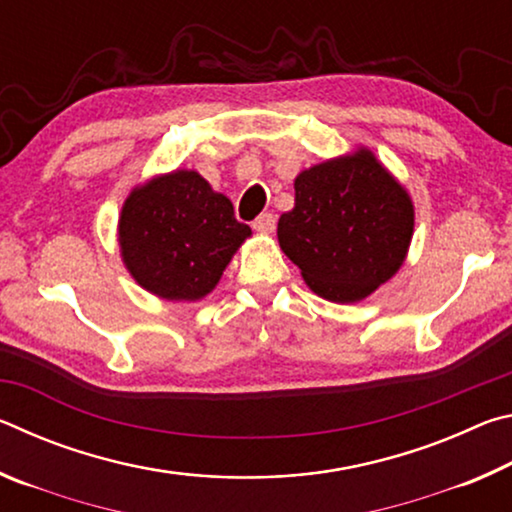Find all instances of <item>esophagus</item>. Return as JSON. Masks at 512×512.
<instances>
[{
  "mask_svg": "<svg viewBox=\"0 0 512 512\" xmlns=\"http://www.w3.org/2000/svg\"><path fill=\"white\" fill-rule=\"evenodd\" d=\"M253 228H255L257 232H262V235H271V232L275 230V216H273L271 212L259 214L257 219L253 221Z\"/></svg>",
  "mask_w": 512,
  "mask_h": 512,
  "instance_id": "1",
  "label": "esophagus"
}]
</instances>
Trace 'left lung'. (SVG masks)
<instances>
[{"mask_svg": "<svg viewBox=\"0 0 512 512\" xmlns=\"http://www.w3.org/2000/svg\"><path fill=\"white\" fill-rule=\"evenodd\" d=\"M293 189L296 203L277 221V241L316 296L359 302L400 271L415 207L370 149L300 171Z\"/></svg>", "mask_w": 512, "mask_h": 512, "instance_id": "left-lung-1", "label": "left lung"}]
</instances>
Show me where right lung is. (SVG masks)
<instances>
[{
  "label": "right lung",
  "instance_id": "add662e5",
  "mask_svg": "<svg viewBox=\"0 0 512 512\" xmlns=\"http://www.w3.org/2000/svg\"><path fill=\"white\" fill-rule=\"evenodd\" d=\"M250 235L230 198L194 169L160 173L133 187L117 225L126 271L144 291L171 302L212 293Z\"/></svg>",
  "mask_w": 512,
  "mask_h": 512
}]
</instances>
